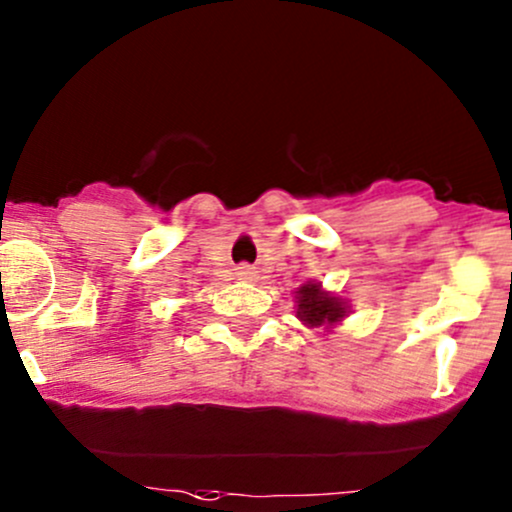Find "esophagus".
Masks as SVG:
<instances>
[{
	"mask_svg": "<svg viewBox=\"0 0 512 512\" xmlns=\"http://www.w3.org/2000/svg\"><path fill=\"white\" fill-rule=\"evenodd\" d=\"M238 277L245 279V282H252V279L257 277V272L252 270L250 265H242V267H238Z\"/></svg>",
	"mask_w": 512,
	"mask_h": 512,
	"instance_id": "34e87169",
	"label": "esophagus"
}]
</instances>
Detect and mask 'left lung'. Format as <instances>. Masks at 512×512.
<instances>
[{
  "label": "left lung",
  "instance_id": "obj_1",
  "mask_svg": "<svg viewBox=\"0 0 512 512\" xmlns=\"http://www.w3.org/2000/svg\"><path fill=\"white\" fill-rule=\"evenodd\" d=\"M299 299V319L311 326L321 324H336L346 316V306L341 299L331 297V294L321 292V284H304L297 292Z\"/></svg>",
  "mask_w": 512,
  "mask_h": 512
}]
</instances>
